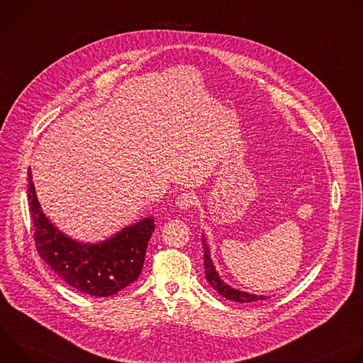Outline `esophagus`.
<instances>
[{"label": "esophagus", "instance_id": "1", "mask_svg": "<svg viewBox=\"0 0 363 363\" xmlns=\"http://www.w3.org/2000/svg\"><path fill=\"white\" fill-rule=\"evenodd\" d=\"M196 203V196L192 192H182L177 196V205L181 210H189Z\"/></svg>", "mask_w": 363, "mask_h": 363}]
</instances>
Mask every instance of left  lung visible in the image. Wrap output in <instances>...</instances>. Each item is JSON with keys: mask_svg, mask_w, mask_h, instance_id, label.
<instances>
[{"mask_svg": "<svg viewBox=\"0 0 363 363\" xmlns=\"http://www.w3.org/2000/svg\"><path fill=\"white\" fill-rule=\"evenodd\" d=\"M203 242V248H205V254H203V266H205V276H206V280H208V283L221 294L224 296L225 298L228 300H233V301H238V303H252V301H258V300H266L267 297L266 296H257V294H250V293H245V291H240V290H235L230 286H227L218 276V273L216 272V267L211 262V257H210V251H208V247H206L205 241Z\"/></svg>", "mask_w": 363, "mask_h": 363, "instance_id": "1", "label": "left lung"}]
</instances>
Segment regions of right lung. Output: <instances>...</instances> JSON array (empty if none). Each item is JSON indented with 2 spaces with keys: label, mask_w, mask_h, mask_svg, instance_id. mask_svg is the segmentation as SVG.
<instances>
[{
  "label": "right lung",
  "mask_w": 363,
  "mask_h": 363,
  "mask_svg": "<svg viewBox=\"0 0 363 363\" xmlns=\"http://www.w3.org/2000/svg\"><path fill=\"white\" fill-rule=\"evenodd\" d=\"M28 203L37 252L73 289L106 297L132 284L140 274L155 223L147 217L99 244H80L60 233L43 214L28 168Z\"/></svg>",
  "instance_id": "right-lung-1"
}]
</instances>
